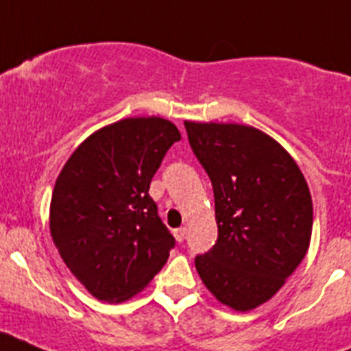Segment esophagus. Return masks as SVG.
<instances>
[{"label": "esophagus", "mask_w": 351, "mask_h": 351, "mask_svg": "<svg viewBox=\"0 0 351 351\" xmlns=\"http://www.w3.org/2000/svg\"><path fill=\"white\" fill-rule=\"evenodd\" d=\"M186 228L184 226H181V228H176V230H173V237H176V241H178V243H182V241H184L186 239Z\"/></svg>", "instance_id": "esophagus-1"}]
</instances>
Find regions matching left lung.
<instances>
[{
	"label": "left lung",
	"mask_w": 351,
	"mask_h": 351,
	"mask_svg": "<svg viewBox=\"0 0 351 351\" xmlns=\"http://www.w3.org/2000/svg\"><path fill=\"white\" fill-rule=\"evenodd\" d=\"M214 190L218 241L195 258L207 290L235 311L276 295L308 253L313 202L295 160L267 133L184 121Z\"/></svg>",
	"instance_id": "left-lung-1"
}]
</instances>
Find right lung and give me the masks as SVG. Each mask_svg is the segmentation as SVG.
Listing matches in <instances>:
<instances>
[{
    "label": "right lung",
    "instance_id": "right-lung-1",
    "mask_svg": "<svg viewBox=\"0 0 351 351\" xmlns=\"http://www.w3.org/2000/svg\"><path fill=\"white\" fill-rule=\"evenodd\" d=\"M178 141V126L163 117L121 119L89 135L56 179L52 241L98 300L130 299L169 258L176 239L158 216L149 184Z\"/></svg>",
    "mask_w": 351,
    "mask_h": 351
}]
</instances>
